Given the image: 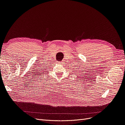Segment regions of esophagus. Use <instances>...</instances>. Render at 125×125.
<instances>
[{"label":"esophagus","mask_w":125,"mask_h":125,"mask_svg":"<svg viewBox=\"0 0 125 125\" xmlns=\"http://www.w3.org/2000/svg\"><path fill=\"white\" fill-rule=\"evenodd\" d=\"M63 61H60V62H58V64H63Z\"/></svg>","instance_id":"34e87169"}]
</instances>
